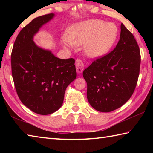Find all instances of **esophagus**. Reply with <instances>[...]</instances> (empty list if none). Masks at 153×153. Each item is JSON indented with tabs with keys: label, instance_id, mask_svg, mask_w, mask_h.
<instances>
[{
	"label": "esophagus",
	"instance_id": "esophagus-1",
	"mask_svg": "<svg viewBox=\"0 0 153 153\" xmlns=\"http://www.w3.org/2000/svg\"><path fill=\"white\" fill-rule=\"evenodd\" d=\"M76 71L78 74H81L84 70V63L80 59H77L76 61Z\"/></svg>",
	"mask_w": 153,
	"mask_h": 153
}]
</instances>
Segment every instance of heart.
<instances>
[{"mask_svg": "<svg viewBox=\"0 0 153 153\" xmlns=\"http://www.w3.org/2000/svg\"><path fill=\"white\" fill-rule=\"evenodd\" d=\"M118 29L113 23L99 19L86 21L70 27L67 34L68 42L74 45H85L84 51L90 57L98 58L107 54L117 38ZM65 46L67 41H63Z\"/></svg>", "mask_w": 153, "mask_h": 153, "instance_id": "obj_1", "label": "heart"}]
</instances>
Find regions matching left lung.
<instances>
[{
	"mask_svg": "<svg viewBox=\"0 0 153 153\" xmlns=\"http://www.w3.org/2000/svg\"><path fill=\"white\" fill-rule=\"evenodd\" d=\"M140 61L138 43L121 24L120 39L113 51L96 59L83 71L90 105L107 113L125 104L136 86Z\"/></svg>",
	"mask_w": 153,
	"mask_h": 153,
	"instance_id": "left-lung-1",
	"label": "left lung"
}]
</instances>
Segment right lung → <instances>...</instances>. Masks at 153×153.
<instances>
[{
  "label": "right lung",
  "instance_id": "1",
  "mask_svg": "<svg viewBox=\"0 0 153 153\" xmlns=\"http://www.w3.org/2000/svg\"><path fill=\"white\" fill-rule=\"evenodd\" d=\"M54 16L50 13L38 17L25 25L11 53L12 76L18 97L31 111L43 115L61 107L67 87L77 76L74 59L56 57L33 41L40 28Z\"/></svg>",
  "mask_w": 153,
  "mask_h": 153
}]
</instances>
